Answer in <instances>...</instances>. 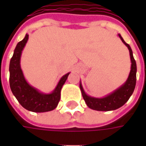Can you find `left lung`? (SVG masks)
<instances>
[{"label": "left lung", "mask_w": 146, "mask_h": 146, "mask_svg": "<svg viewBox=\"0 0 146 146\" xmlns=\"http://www.w3.org/2000/svg\"><path fill=\"white\" fill-rule=\"evenodd\" d=\"M119 38L121 39L122 42L127 47L130 52V57L131 62V71L129 73V76L126 82L119 88L116 89L113 93H111L104 98H94L91 97L86 94L83 89L81 83L80 84V88L82 93L83 98L85 101L86 104L92 110H97V111H111L115 110L118 108L121 107L128 101L130 97L134 92L135 84H136V72H137V66L136 62L133 57V53L130 45L127 44L120 34H118Z\"/></svg>", "instance_id": "8db88e82"}]
</instances>
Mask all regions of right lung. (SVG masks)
Returning <instances> with one entry per match:
<instances>
[{
	"label": "right lung",
	"instance_id": "add662e5",
	"mask_svg": "<svg viewBox=\"0 0 146 146\" xmlns=\"http://www.w3.org/2000/svg\"><path fill=\"white\" fill-rule=\"evenodd\" d=\"M29 38L26 34L23 40L17 44L9 65V83L13 95L26 110L34 113H44L57 107L61 97V89L68 78L70 73L64 75L58 83L56 88L50 94H44L30 86L25 79L20 66L22 51Z\"/></svg>",
	"mask_w": 146,
	"mask_h": 146
}]
</instances>
